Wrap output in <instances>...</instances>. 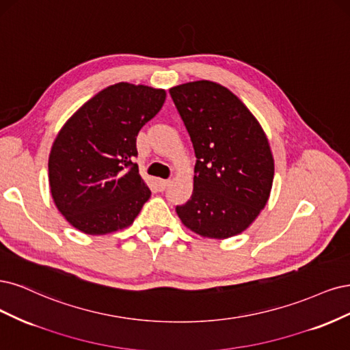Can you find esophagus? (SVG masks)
Here are the masks:
<instances>
[{
	"mask_svg": "<svg viewBox=\"0 0 350 350\" xmlns=\"http://www.w3.org/2000/svg\"><path fill=\"white\" fill-rule=\"evenodd\" d=\"M168 185H170V180H164V178L157 180V186H159V189H160L161 191H163V190H165Z\"/></svg>",
	"mask_w": 350,
	"mask_h": 350,
	"instance_id": "1",
	"label": "esophagus"
}]
</instances>
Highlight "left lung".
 Masks as SVG:
<instances>
[{"instance_id":"1","label":"left lung","mask_w":350,"mask_h":350,"mask_svg":"<svg viewBox=\"0 0 350 350\" xmlns=\"http://www.w3.org/2000/svg\"><path fill=\"white\" fill-rule=\"evenodd\" d=\"M193 145V193L176 212L187 228L211 239L243 232L265 208L273 182L266 135L239 97L212 81L170 88Z\"/></svg>"}]
</instances>
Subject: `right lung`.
<instances>
[{
	"instance_id": "right-lung-1",
	"label": "right lung",
	"mask_w": 350,
	"mask_h": 350,
	"mask_svg": "<svg viewBox=\"0 0 350 350\" xmlns=\"http://www.w3.org/2000/svg\"><path fill=\"white\" fill-rule=\"evenodd\" d=\"M164 90L118 83L78 109L56 137L49 185L56 208L85 234L133 222L151 190L139 176L137 137L161 110Z\"/></svg>"
}]
</instances>
